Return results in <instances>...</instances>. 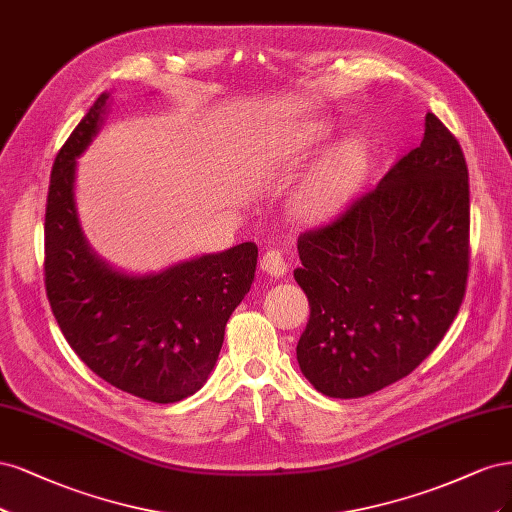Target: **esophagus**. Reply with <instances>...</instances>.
<instances>
[{
  "label": "esophagus",
  "mask_w": 512,
  "mask_h": 512,
  "mask_svg": "<svg viewBox=\"0 0 512 512\" xmlns=\"http://www.w3.org/2000/svg\"><path fill=\"white\" fill-rule=\"evenodd\" d=\"M261 270L266 272V274H270V276H274V278L285 276L287 270H289V263H287L283 251L270 249V251L263 253V257H261Z\"/></svg>",
  "instance_id": "obj_1"
}]
</instances>
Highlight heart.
Segmentation results:
<instances>
[{
	"label": "heart",
	"mask_w": 512,
	"mask_h": 512,
	"mask_svg": "<svg viewBox=\"0 0 512 512\" xmlns=\"http://www.w3.org/2000/svg\"><path fill=\"white\" fill-rule=\"evenodd\" d=\"M310 140L319 138V131H310ZM366 172V155L357 144H342L329 153L321 166L308 176L295 197V212L306 221H319L344 206L359 187Z\"/></svg>",
	"instance_id": "b5f03b06"
}]
</instances>
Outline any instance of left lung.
Listing matches in <instances>:
<instances>
[{
	"instance_id": "1",
	"label": "left lung",
	"mask_w": 512,
	"mask_h": 512,
	"mask_svg": "<svg viewBox=\"0 0 512 512\" xmlns=\"http://www.w3.org/2000/svg\"><path fill=\"white\" fill-rule=\"evenodd\" d=\"M310 304L298 364L329 398H364L408 376L447 334L470 270V185L436 114L425 134L329 223L298 238Z\"/></svg>"
}]
</instances>
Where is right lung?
Segmentation results:
<instances>
[{
  "label": "right lung",
  "instance_id": "add662e5",
  "mask_svg": "<svg viewBox=\"0 0 512 512\" xmlns=\"http://www.w3.org/2000/svg\"><path fill=\"white\" fill-rule=\"evenodd\" d=\"M102 93L53 163L44 219V285L61 332L112 387L172 404L189 398L217 364L225 325L249 293L257 244L176 263L157 274H125L97 257L76 212V159L104 123Z\"/></svg>",
  "mask_w": 512,
  "mask_h": 512
}]
</instances>
